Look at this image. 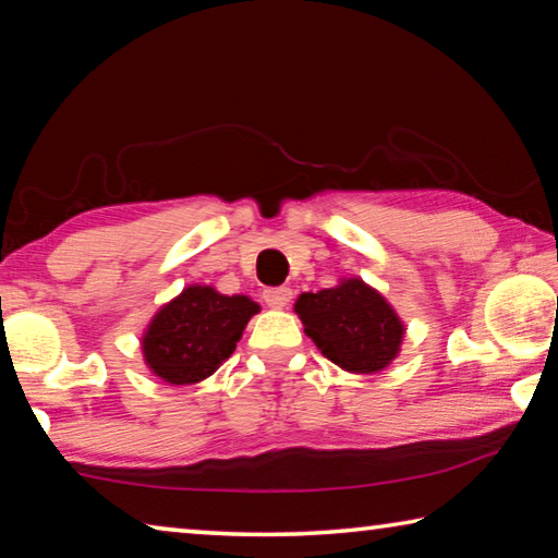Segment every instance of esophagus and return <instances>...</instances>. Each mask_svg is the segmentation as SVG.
Returning a JSON list of instances; mask_svg holds the SVG:
<instances>
[{"mask_svg": "<svg viewBox=\"0 0 558 558\" xmlns=\"http://www.w3.org/2000/svg\"><path fill=\"white\" fill-rule=\"evenodd\" d=\"M263 300L268 302V307H272V310H282V307H288V305H290V300H292V290H290V288H286V286H280V288H268V290H263Z\"/></svg>", "mask_w": 558, "mask_h": 558, "instance_id": "1", "label": "esophagus"}]
</instances>
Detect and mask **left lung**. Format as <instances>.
I'll list each match as a JSON object with an SVG mask.
<instances>
[{"instance_id": "left-lung-1", "label": "left lung", "mask_w": 558, "mask_h": 558, "mask_svg": "<svg viewBox=\"0 0 558 558\" xmlns=\"http://www.w3.org/2000/svg\"><path fill=\"white\" fill-rule=\"evenodd\" d=\"M295 313L319 352L352 374L386 369L403 342L399 315L359 278L342 280L337 288L302 292Z\"/></svg>"}]
</instances>
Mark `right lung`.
Segmentation results:
<instances>
[{
	"label": "right lung",
	"mask_w": 558,
	"mask_h": 558,
	"mask_svg": "<svg viewBox=\"0 0 558 558\" xmlns=\"http://www.w3.org/2000/svg\"><path fill=\"white\" fill-rule=\"evenodd\" d=\"M258 302L221 295L209 286H189L153 317L143 337L145 364L174 386L211 376L233 354Z\"/></svg>",
	"instance_id": "right-lung-1"
}]
</instances>
